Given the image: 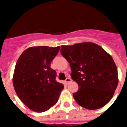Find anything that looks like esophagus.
I'll list each match as a JSON object with an SVG mask.
<instances>
[{
	"mask_svg": "<svg viewBox=\"0 0 127 127\" xmlns=\"http://www.w3.org/2000/svg\"><path fill=\"white\" fill-rule=\"evenodd\" d=\"M71 81H72L71 79H70V78H69V77H67V78H66L65 81V83H67V84L69 83H70V82H71Z\"/></svg>",
	"mask_w": 127,
	"mask_h": 127,
	"instance_id": "34e87169",
	"label": "esophagus"
}]
</instances>
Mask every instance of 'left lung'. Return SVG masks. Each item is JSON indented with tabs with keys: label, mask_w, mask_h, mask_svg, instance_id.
Segmentation results:
<instances>
[{
	"label": "left lung",
	"mask_w": 127,
	"mask_h": 127,
	"mask_svg": "<svg viewBox=\"0 0 127 127\" xmlns=\"http://www.w3.org/2000/svg\"><path fill=\"white\" fill-rule=\"evenodd\" d=\"M61 47V54L70 64L72 79L79 86L73 94L76 102L90 110L104 107L118 83L117 67L111 56L91 42Z\"/></svg>",
	"instance_id": "8db88e82"
}]
</instances>
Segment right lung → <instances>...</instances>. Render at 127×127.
Returning a JSON list of instances; mask_svg holds the SVG:
<instances>
[{"mask_svg": "<svg viewBox=\"0 0 127 127\" xmlns=\"http://www.w3.org/2000/svg\"><path fill=\"white\" fill-rule=\"evenodd\" d=\"M60 46H33L25 50L14 69L13 83L22 102L33 111H46L58 102L64 85L55 80L51 62Z\"/></svg>", "mask_w": 127, "mask_h": 127, "instance_id": "add662e5", "label": "right lung"}]
</instances>
